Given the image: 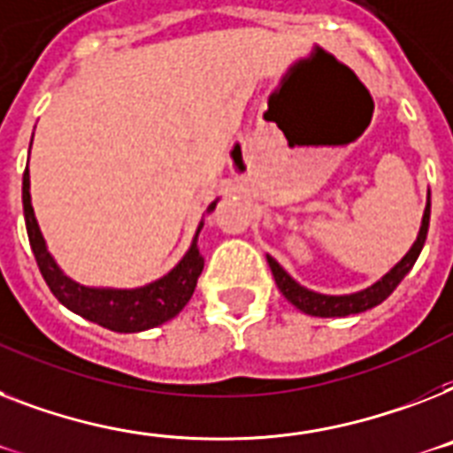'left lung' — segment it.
Here are the masks:
<instances>
[{
  "label": "left lung",
  "instance_id": "1",
  "mask_svg": "<svg viewBox=\"0 0 453 453\" xmlns=\"http://www.w3.org/2000/svg\"><path fill=\"white\" fill-rule=\"evenodd\" d=\"M428 223H430V193L428 202H426L424 219H421V227H418L417 242L411 244L410 251L403 256L395 267L391 272H386L384 277L377 281V284L367 286L365 290H358V293H351V296H323V293H316V290L304 288L290 277L288 272L277 263V260L267 256V263H270L272 277L277 281L279 290L284 293V297L290 304H296L297 310L304 311L310 316H321V319H333V316H349V314H360V311H367L381 304L386 297L391 296L395 286L405 279L407 272L414 267L418 253L426 244V234H428Z\"/></svg>",
  "mask_w": 453,
  "mask_h": 453
}]
</instances>
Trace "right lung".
<instances>
[{
  "mask_svg": "<svg viewBox=\"0 0 453 453\" xmlns=\"http://www.w3.org/2000/svg\"><path fill=\"white\" fill-rule=\"evenodd\" d=\"M216 202L219 200L209 204L207 214L214 211ZM23 211L29 246L35 251L42 277L46 279L50 293L73 314L83 316L88 321L113 330V333H142V330L167 323L188 304L195 286H197V277L204 267V258L197 249V234H200L204 220H200L186 256L165 277L139 286V288H95V286L76 284L73 279H69L58 267L53 256L48 253L46 239L39 230L35 209H32V197H29V169H25L23 174Z\"/></svg>",
  "mask_w": 453,
  "mask_h": 453,
  "instance_id": "obj_1",
  "label": "right lung"
}]
</instances>
